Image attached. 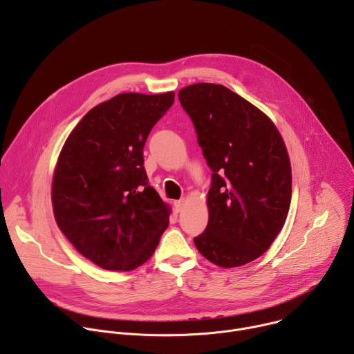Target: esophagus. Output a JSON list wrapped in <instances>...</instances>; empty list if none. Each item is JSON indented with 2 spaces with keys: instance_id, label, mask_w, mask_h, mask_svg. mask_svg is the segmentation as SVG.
<instances>
[{
  "instance_id": "obj_1",
  "label": "esophagus",
  "mask_w": 354,
  "mask_h": 354,
  "mask_svg": "<svg viewBox=\"0 0 354 354\" xmlns=\"http://www.w3.org/2000/svg\"><path fill=\"white\" fill-rule=\"evenodd\" d=\"M183 206H185V200L183 198L175 201V210H176V213H180L183 210Z\"/></svg>"
}]
</instances>
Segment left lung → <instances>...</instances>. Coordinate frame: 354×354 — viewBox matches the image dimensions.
<instances>
[{
	"label": "left lung",
	"mask_w": 354,
	"mask_h": 354,
	"mask_svg": "<svg viewBox=\"0 0 354 354\" xmlns=\"http://www.w3.org/2000/svg\"><path fill=\"white\" fill-rule=\"evenodd\" d=\"M212 169L209 223L193 241L220 268L259 258L281 231L291 201V167L273 122L231 89L193 84L179 91Z\"/></svg>",
	"instance_id": "1"
}]
</instances>
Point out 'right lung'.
<instances>
[{"mask_svg":"<svg viewBox=\"0 0 354 354\" xmlns=\"http://www.w3.org/2000/svg\"><path fill=\"white\" fill-rule=\"evenodd\" d=\"M175 93H120L91 109L68 136L53 176L59 228L82 257L129 272L153 257L169 207L149 186L142 148Z\"/></svg>","mask_w":354,"mask_h":354,"instance_id":"obj_1","label":"right lung"}]
</instances>
